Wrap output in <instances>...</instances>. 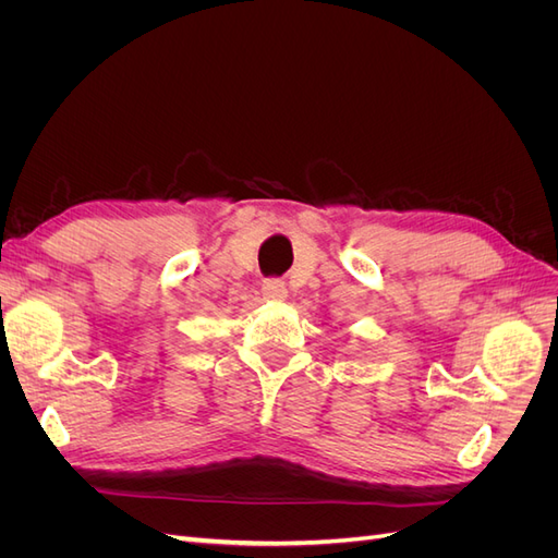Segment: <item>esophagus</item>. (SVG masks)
I'll return each mask as SVG.
<instances>
[{
    "instance_id": "1",
    "label": "esophagus",
    "mask_w": 558,
    "mask_h": 558,
    "mask_svg": "<svg viewBox=\"0 0 558 558\" xmlns=\"http://www.w3.org/2000/svg\"><path fill=\"white\" fill-rule=\"evenodd\" d=\"M260 293L265 300H272V302H281V300H286V295H289L281 279H265L260 286Z\"/></svg>"
}]
</instances>
